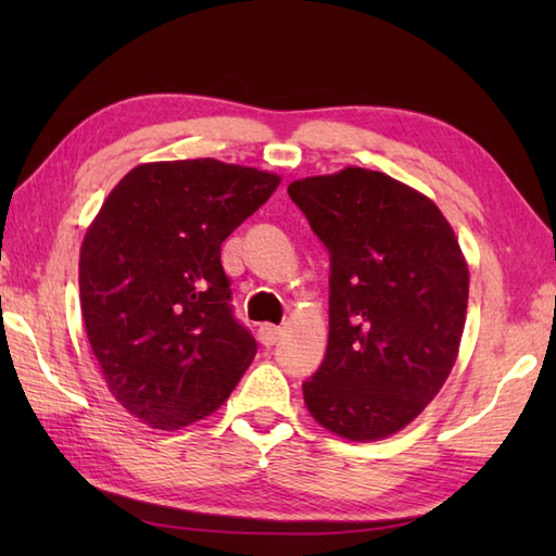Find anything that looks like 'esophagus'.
Here are the masks:
<instances>
[{
  "instance_id": "1",
  "label": "esophagus",
  "mask_w": 556,
  "mask_h": 556,
  "mask_svg": "<svg viewBox=\"0 0 556 556\" xmlns=\"http://www.w3.org/2000/svg\"><path fill=\"white\" fill-rule=\"evenodd\" d=\"M281 337V327L277 325H263L257 329V339L263 346H275Z\"/></svg>"
}]
</instances>
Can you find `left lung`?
<instances>
[{
    "instance_id": "left-lung-1",
    "label": "left lung",
    "mask_w": 556,
    "mask_h": 556,
    "mask_svg": "<svg viewBox=\"0 0 556 556\" xmlns=\"http://www.w3.org/2000/svg\"><path fill=\"white\" fill-rule=\"evenodd\" d=\"M329 251V339L303 382L311 416L337 437L404 430L452 372L468 308V263L428 195L372 169L289 184Z\"/></svg>"
}]
</instances>
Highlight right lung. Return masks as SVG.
I'll use <instances>...</instances> for the list:
<instances>
[{
    "label": "right lung",
    "instance_id": "1",
    "mask_svg": "<svg viewBox=\"0 0 556 556\" xmlns=\"http://www.w3.org/2000/svg\"><path fill=\"white\" fill-rule=\"evenodd\" d=\"M281 176L212 157L146 162L112 188L83 236L80 313L104 382L155 430L229 399L257 344L233 320L222 241Z\"/></svg>",
    "mask_w": 556,
    "mask_h": 556
}]
</instances>
